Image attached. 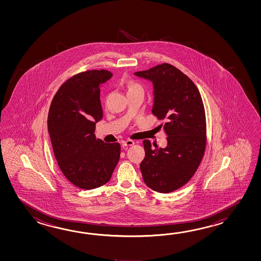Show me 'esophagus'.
<instances>
[{
    "label": "esophagus",
    "instance_id": "1",
    "mask_svg": "<svg viewBox=\"0 0 261 261\" xmlns=\"http://www.w3.org/2000/svg\"><path fill=\"white\" fill-rule=\"evenodd\" d=\"M133 144H134V141H133V140H126V141H123L122 142L123 147L132 146Z\"/></svg>",
    "mask_w": 261,
    "mask_h": 261
}]
</instances>
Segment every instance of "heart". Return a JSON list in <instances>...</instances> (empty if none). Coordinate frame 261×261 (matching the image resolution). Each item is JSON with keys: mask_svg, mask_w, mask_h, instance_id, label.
Instances as JSON below:
<instances>
[{"mask_svg": "<svg viewBox=\"0 0 261 261\" xmlns=\"http://www.w3.org/2000/svg\"><path fill=\"white\" fill-rule=\"evenodd\" d=\"M139 89H143L140 84L136 83L134 81H128V82H127V91H128V93L130 92V91Z\"/></svg>", "mask_w": 261, "mask_h": 261, "instance_id": "b5f03b06", "label": "heart"}]
</instances>
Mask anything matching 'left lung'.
Wrapping results in <instances>:
<instances>
[{
    "label": "left lung",
    "instance_id": "1",
    "mask_svg": "<svg viewBox=\"0 0 261 261\" xmlns=\"http://www.w3.org/2000/svg\"><path fill=\"white\" fill-rule=\"evenodd\" d=\"M154 86L152 113L166 122L165 148L144 140L145 156L140 164L145 185L160 193L182 188L194 175L204 155L206 119L200 91L176 67L163 63L134 73Z\"/></svg>",
    "mask_w": 261,
    "mask_h": 261
}]
</instances>
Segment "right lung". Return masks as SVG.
<instances>
[{
    "instance_id": "add662e5",
    "label": "right lung",
    "mask_w": 261,
    "mask_h": 261,
    "mask_svg": "<svg viewBox=\"0 0 261 261\" xmlns=\"http://www.w3.org/2000/svg\"><path fill=\"white\" fill-rule=\"evenodd\" d=\"M112 76L106 70L79 72L61 85L50 106L47 127L56 160L80 189L107 183L120 158V144H106L94 134L102 118L100 86Z\"/></svg>"
}]
</instances>
